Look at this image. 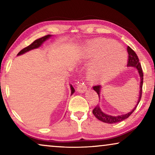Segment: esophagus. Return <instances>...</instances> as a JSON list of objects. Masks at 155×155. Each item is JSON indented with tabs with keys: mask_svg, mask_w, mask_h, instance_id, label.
Masks as SVG:
<instances>
[{
	"mask_svg": "<svg viewBox=\"0 0 155 155\" xmlns=\"http://www.w3.org/2000/svg\"><path fill=\"white\" fill-rule=\"evenodd\" d=\"M87 86L84 83H80L77 87V91L80 93H84L87 90Z\"/></svg>",
	"mask_w": 155,
	"mask_h": 155,
	"instance_id": "1",
	"label": "esophagus"
}]
</instances>
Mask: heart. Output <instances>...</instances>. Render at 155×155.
I'll list each match as a JSON object with an SVG mask.
<instances>
[{"label": "heart", "instance_id": "heart-1", "mask_svg": "<svg viewBox=\"0 0 155 155\" xmlns=\"http://www.w3.org/2000/svg\"><path fill=\"white\" fill-rule=\"evenodd\" d=\"M80 54L84 58H95L87 75L92 82L115 77L125 67L128 58L126 49L120 44L105 38H97L87 42Z\"/></svg>", "mask_w": 155, "mask_h": 155}]
</instances>
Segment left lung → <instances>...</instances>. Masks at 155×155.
Listing matches in <instances>:
<instances>
[{
  "label": "left lung",
  "mask_w": 155,
  "mask_h": 155,
  "mask_svg": "<svg viewBox=\"0 0 155 155\" xmlns=\"http://www.w3.org/2000/svg\"><path fill=\"white\" fill-rule=\"evenodd\" d=\"M127 51H128V65L127 66L128 67H133L137 69V73L139 74L140 79V87H139V96H138V99H137V104L135 105V107L133 108V110H131L130 112L128 113L125 114H121V115L118 116H111L109 115V114H105L104 112L102 111V110L101 109L99 105L96 106V107L93 109L92 113L94 114L95 117H96L97 119H99L101 121L107 123V124H116V123H118L122 121L126 118H128L129 116H130L133 111H135V109H136L137 106L138 105L142 97V89H143V70H142L141 65L139 62L138 57H137V54H135V52L133 51L132 48H131L130 46H128L127 48ZM93 89L98 94L99 98H100V92L101 86L98 85V86H94L93 87Z\"/></svg>",
  "instance_id": "left-lung-1"
}]
</instances>
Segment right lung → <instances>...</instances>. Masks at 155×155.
Instances as JSON below:
<instances>
[{"label": "right lung", "mask_w": 155, "mask_h": 155, "mask_svg": "<svg viewBox=\"0 0 155 155\" xmlns=\"http://www.w3.org/2000/svg\"><path fill=\"white\" fill-rule=\"evenodd\" d=\"M52 37L51 35H48L46 36H44V37H41V38H39V39H38L37 40H35V41L33 42V43H31L30 45H29L28 46H27V47H25V48H23L22 50H21L20 52L18 54V56H20V55H22L25 54V53L31 50H33V49H35V48H39V46H41L43 43L46 40L49 39ZM70 87H71V95L73 94L74 92H75V90H74L73 87L72 86V84H70Z\"/></svg>", "instance_id": "right-lung-1"}]
</instances>
